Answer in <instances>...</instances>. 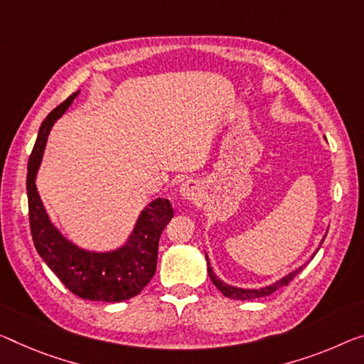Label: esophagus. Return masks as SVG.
Listing matches in <instances>:
<instances>
[{
  "label": "esophagus",
  "mask_w": 364,
  "mask_h": 364,
  "mask_svg": "<svg viewBox=\"0 0 364 364\" xmlns=\"http://www.w3.org/2000/svg\"><path fill=\"white\" fill-rule=\"evenodd\" d=\"M181 197L186 198V200H197L200 197V187H198V182L197 181H186L181 186Z\"/></svg>",
  "instance_id": "obj_1"
}]
</instances>
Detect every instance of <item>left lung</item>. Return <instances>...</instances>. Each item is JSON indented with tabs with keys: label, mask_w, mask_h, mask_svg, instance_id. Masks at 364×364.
<instances>
[{
	"label": "left lung",
	"mask_w": 364,
	"mask_h": 364,
	"mask_svg": "<svg viewBox=\"0 0 364 364\" xmlns=\"http://www.w3.org/2000/svg\"><path fill=\"white\" fill-rule=\"evenodd\" d=\"M323 242V239L321 240V244ZM318 249H321V245H318ZM317 249V250H318ZM316 250V252H317ZM316 252L311 255V259H314V255H316ZM206 264H208V275H210V278H211V282H213V284L215 287L220 289V291L226 296V298H231V299H240V301H247V299H257V298H264V296H268V294H272L273 291H277L278 288H282V287H287V284L291 282V279L298 275V273L303 270V268L306 267V265H301L299 268H296L294 272H291V273H288L287 277H283L282 279H278V282H275V283H272V284H268V287H265V288H259V289H245V288H236V287H231V284H228V283H225L223 282V279H220L218 278L216 275H215V272H213V268L210 267V260H208V255H206Z\"/></svg>",
	"instance_id": "obj_1"
}]
</instances>
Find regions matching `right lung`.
Listing matches in <instances>:
<instances>
[{"label": "right lung", "instance_id": "add662e5", "mask_svg": "<svg viewBox=\"0 0 364 364\" xmlns=\"http://www.w3.org/2000/svg\"><path fill=\"white\" fill-rule=\"evenodd\" d=\"M80 91L50 112L42 122L27 164V200L33 245L60 282L73 294L87 301L120 303L141 293L154 277L161 232L174 216L171 201L156 198L141 211L125 245L110 252H92L66 239L50 218L37 192L36 178L48 133Z\"/></svg>", "mask_w": 364, "mask_h": 364}]
</instances>
